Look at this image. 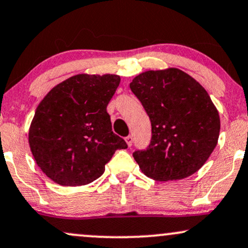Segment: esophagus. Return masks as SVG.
I'll use <instances>...</instances> for the list:
<instances>
[{"label": "esophagus", "instance_id": "esophagus-1", "mask_svg": "<svg viewBox=\"0 0 248 248\" xmlns=\"http://www.w3.org/2000/svg\"><path fill=\"white\" fill-rule=\"evenodd\" d=\"M124 140H126L127 144H128V147H130V146H132V143H133V136H132V135H128L127 138L124 139Z\"/></svg>", "mask_w": 248, "mask_h": 248}]
</instances>
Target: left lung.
<instances>
[{"instance_id":"1","label":"left lung","mask_w":248,"mask_h":248,"mask_svg":"<svg viewBox=\"0 0 248 248\" xmlns=\"http://www.w3.org/2000/svg\"><path fill=\"white\" fill-rule=\"evenodd\" d=\"M132 92L152 122V140L134 158L156 181H176L198 171L217 146V108L192 77L178 69L147 71L133 79Z\"/></svg>"}]
</instances>
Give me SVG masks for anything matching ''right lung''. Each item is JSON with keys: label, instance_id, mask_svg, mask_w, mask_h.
Returning a JSON list of instances; mask_svg holds the SVG:
<instances>
[{"label": "right lung", "instance_id": "obj_1", "mask_svg": "<svg viewBox=\"0 0 248 248\" xmlns=\"http://www.w3.org/2000/svg\"><path fill=\"white\" fill-rule=\"evenodd\" d=\"M120 84L115 75H77L58 84L37 107L29 130L36 163L64 186L91 183L127 143L113 133L107 105Z\"/></svg>", "mask_w": 248, "mask_h": 248}]
</instances>
